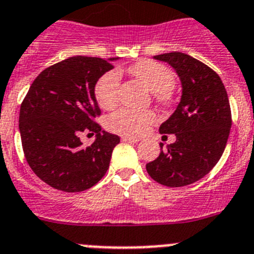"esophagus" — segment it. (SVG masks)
<instances>
[{
	"mask_svg": "<svg viewBox=\"0 0 254 254\" xmlns=\"http://www.w3.org/2000/svg\"><path fill=\"white\" fill-rule=\"evenodd\" d=\"M122 141H127V142H138V141H140V138L131 137V136H123Z\"/></svg>",
	"mask_w": 254,
	"mask_h": 254,
	"instance_id": "34e87169",
	"label": "esophagus"
}]
</instances>
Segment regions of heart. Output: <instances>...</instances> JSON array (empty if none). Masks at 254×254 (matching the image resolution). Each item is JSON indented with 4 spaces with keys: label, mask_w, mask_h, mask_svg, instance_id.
I'll return each instance as SVG.
<instances>
[{
    "label": "heart",
    "mask_w": 254,
    "mask_h": 254,
    "mask_svg": "<svg viewBox=\"0 0 254 254\" xmlns=\"http://www.w3.org/2000/svg\"><path fill=\"white\" fill-rule=\"evenodd\" d=\"M132 75L140 80L160 103L169 102L170 91L174 86V75L164 64L154 61H141L129 68ZM121 76L113 69L104 73L95 85L96 102L104 109H111L120 98ZM156 116L152 111H132L118 109L107 118V126L111 131L127 136H140L155 122Z\"/></svg>",
    "instance_id": "1"
}]
</instances>
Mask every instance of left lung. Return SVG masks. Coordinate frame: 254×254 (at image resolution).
I'll return each instance as SVG.
<instances>
[{"instance_id": "8db88e82", "label": "left lung", "mask_w": 254, "mask_h": 254, "mask_svg": "<svg viewBox=\"0 0 254 254\" xmlns=\"http://www.w3.org/2000/svg\"><path fill=\"white\" fill-rule=\"evenodd\" d=\"M176 69L182 98L160 133L176 134L158 158L146 164L149 176L167 187H183L210 173L220 160L232 127V111L221 78L201 61L181 52L154 56Z\"/></svg>"}]
</instances>
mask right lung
<instances>
[{
    "instance_id": "1",
    "label": "right lung",
    "mask_w": 254,
    "mask_h": 254,
    "mask_svg": "<svg viewBox=\"0 0 254 254\" xmlns=\"http://www.w3.org/2000/svg\"><path fill=\"white\" fill-rule=\"evenodd\" d=\"M76 56L43 69L20 107L22 150L31 170L44 183L64 192H81L105 176L120 137L95 122L100 108L96 81L113 68L112 61ZM96 141L82 147L79 134Z\"/></svg>"
}]
</instances>
